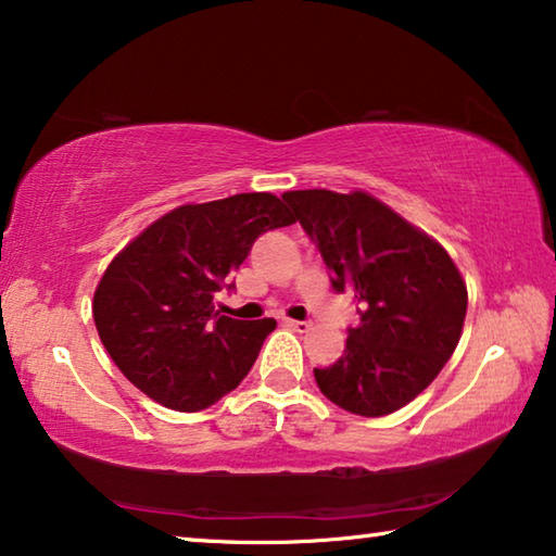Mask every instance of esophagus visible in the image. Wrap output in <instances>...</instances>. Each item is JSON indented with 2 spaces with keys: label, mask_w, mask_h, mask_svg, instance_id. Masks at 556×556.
<instances>
[{
  "label": "esophagus",
  "mask_w": 556,
  "mask_h": 556,
  "mask_svg": "<svg viewBox=\"0 0 556 556\" xmlns=\"http://www.w3.org/2000/svg\"><path fill=\"white\" fill-rule=\"evenodd\" d=\"M285 324H287L289 328H294L296 333H306L308 328H312V324H308V321H294V318H285Z\"/></svg>",
  "instance_id": "esophagus-1"
}]
</instances>
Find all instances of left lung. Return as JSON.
<instances>
[{
  "label": "left lung",
  "mask_w": 556,
  "mask_h": 556,
  "mask_svg": "<svg viewBox=\"0 0 556 556\" xmlns=\"http://www.w3.org/2000/svg\"><path fill=\"white\" fill-rule=\"evenodd\" d=\"M331 269V287L357 301L345 351L314 368L318 390L345 412L384 417L425 392L454 355L468 294L454 260L402 215L363 191L281 195Z\"/></svg>",
  "instance_id": "8db88e82"
}]
</instances>
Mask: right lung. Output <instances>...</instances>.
I'll return each instance as SVG.
<instances>
[{"instance_id":"obj_1","label":"right lung","mask_w":556,"mask_h":556,"mask_svg":"<svg viewBox=\"0 0 556 556\" xmlns=\"http://www.w3.org/2000/svg\"><path fill=\"white\" fill-rule=\"evenodd\" d=\"M296 223L271 193L178 205L110 262L92 299L100 341L125 378L176 412L232 392L255 365L275 318L238 321L218 291L262 232Z\"/></svg>"}]
</instances>
